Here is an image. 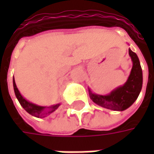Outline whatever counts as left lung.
Returning <instances> with one entry per match:
<instances>
[{
    "mask_svg": "<svg viewBox=\"0 0 154 154\" xmlns=\"http://www.w3.org/2000/svg\"><path fill=\"white\" fill-rule=\"evenodd\" d=\"M133 67L128 80L121 87H117L109 95L102 96L92 93L89 89L90 98L93 102L109 110L122 111L131 106L137 100L143 85V72L137 54L129 49Z\"/></svg>",
    "mask_w": 154,
    "mask_h": 154,
    "instance_id": "8db88e82",
    "label": "left lung"
}]
</instances>
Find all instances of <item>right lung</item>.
I'll return each mask as SVG.
<instances>
[{
	"mask_svg": "<svg viewBox=\"0 0 154 154\" xmlns=\"http://www.w3.org/2000/svg\"><path fill=\"white\" fill-rule=\"evenodd\" d=\"M13 86H14V91H15V97L18 99L19 102L21 105V106L29 114H30L31 116H35L37 118H44V117H46L48 115H50L51 113H53L54 111H55L58 108V106H60V104H57V105H54V106H51L48 107L40 106H37L35 104L31 103V102H29L27 100H25V98L21 96V94L20 93L18 88L16 87L14 77H13Z\"/></svg>",
	"mask_w": 154,
	"mask_h": 154,
	"instance_id": "add662e5",
	"label": "right lung"
}]
</instances>
